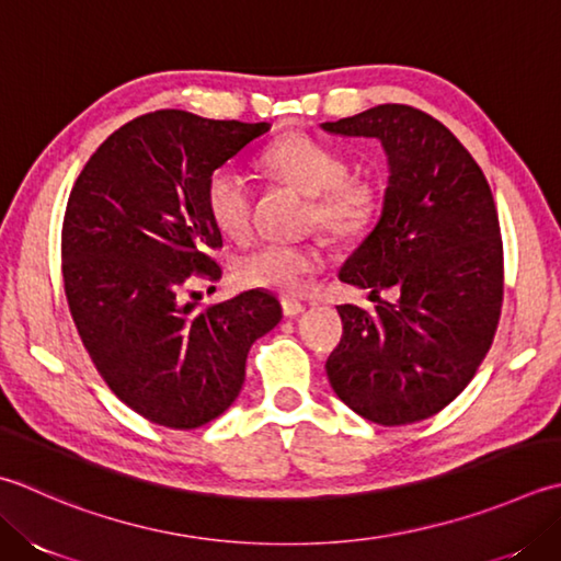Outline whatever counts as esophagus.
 I'll return each mask as SVG.
<instances>
[{
	"instance_id": "1",
	"label": "esophagus",
	"mask_w": 561,
	"mask_h": 561,
	"mask_svg": "<svg viewBox=\"0 0 561 561\" xmlns=\"http://www.w3.org/2000/svg\"><path fill=\"white\" fill-rule=\"evenodd\" d=\"M282 311L287 318H294V316H299L304 311V304L296 301V299H282Z\"/></svg>"
}]
</instances>
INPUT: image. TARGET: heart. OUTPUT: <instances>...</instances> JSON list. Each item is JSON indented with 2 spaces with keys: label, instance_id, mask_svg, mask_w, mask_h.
Listing matches in <instances>:
<instances>
[{
  "label": "heart",
  "instance_id": "obj_1",
  "mask_svg": "<svg viewBox=\"0 0 561 561\" xmlns=\"http://www.w3.org/2000/svg\"><path fill=\"white\" fill-rule=\"evenodd\" d=\"M260 164L272 178L309 196L306 224L321 228L335 240H359L377 224L383 190L377 178L350 172L353 164L343 150L309 134H287L262 150ZM252 186L233 164L208 174L204 204L211 224L230 240H243L252 226ZM316 245L262 243L233 262L240 287L299 294L309 274L321 267Z\"/></svg>",
  "mask_w": 561,
  "mask_h": 561
}]
</instances>
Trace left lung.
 Here are the masks:
<instances>
[{
  "instance_id": "obj_1",
  "label": "left lung",
  "mask_w": 561,
  "mask_h": 561,
  "mask_svg": "<svg viewBox=\"0 0 561 561\" xmlns=\"http://www.w3.org/2000/svg\"><path fill=\"white\" fill-rule=\"evenodd\" d=\"M323 128L379 138L391 168L377 228L340 270L379 306H337L343 337L328 381L371 423L425 421L474 379L499 328L503 240L491 186L453 130L421 108L381 104ZM381 290L394 301L379 300Z\"/></svg>"
}]
</instances>
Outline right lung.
<instances>
[{
	"mask_svg": "<svg viewBox=\"0 0 561 561\" xmlns=\"http://www.w3.org/2000/svg\"><path fill=\"white\" fill-rule=\"evenodd\" d=\"M267 130L160 108L114 130L72 184L60 240L72 321L106 387L150 423L194 431L218 419L243 387L250 345L279 323L267 291L196 306L190 289L224 274L208 174Z\"/></svg>",
	"mask_w": 561,
	"mask_h": 561,
	"instance_id": "obj_1",
	"label": "right lung"
}]
</instances>
